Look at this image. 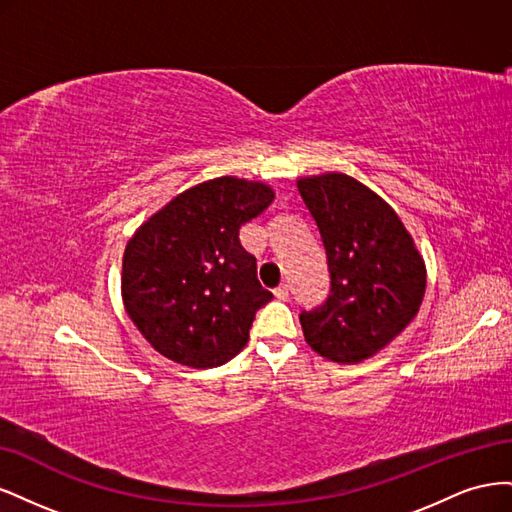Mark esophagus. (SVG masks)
<instances>
[{
	"label": "esophagus",
	"mask_w": 512,
	"mask_h": 512,
	"mask_svg": "<svg viewBox=\"0 0 512 512\" xmlns=\"http://www.w3.org/2000/svg\"><path fill=\"white\" fill-rule=\"evenodd\" d=\"M273 294H275V299L288 301V299H290V288H288V284H282V286H277V288L273 290Z\"/></svg>",
	"instance_id": "1"
}]
</instances>
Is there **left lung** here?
Returning <instances> with one entry per match:
<instances>
[{
	"mask_svg": "<svg viewBox=\"0 0 512 512\" xmlns=\"http://www.w3.org/2000/svg\"><path fill=\"white\" fill-rule=\"evenodd\" d=\"M329 265V294L301 312L305 342L335 363H359L404 331L421 307L425 265L384 200L356 179H299Z\"/></svg>",
	"mask_w": 512,
	"mask_h": 512,
	"instance_id": "left-lung-1",
	"label": "left lung"
}]
</instances>
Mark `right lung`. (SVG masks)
Masks as SVG:
<instances>
[{"label": "right lung", "instance_id": "right-lung-1", "mask_svg": "<svg viewBox=\"0 0 512 512\" xmlns=\"http://www.w3.org/2000/svg\"><path fill=\"white\" fill-rule=\"evenodd\" d=\"M265 183L220 177L185 190L149 218L123 254L126 312L166 359L194 369L228 363L273 294L239 230L273 203Z\"/></svg>", "mask_w": 512, "mask_h": 512}]
</instances>
